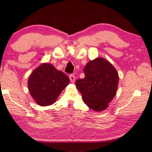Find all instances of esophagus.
Listing matches in <instances>:
<instances>
[{
  "mask_svg": "<svg viewBox=\"0 0 152 152\" xmlns=\"http://www.w3.org/2000/svg\"><path fill=\"white\" fill-rule=\"evenodd\" d=\"M69 78H70V82L72 83H74V81H75V76H74V74H70L69 76Z\"/></svg>",
  "mask_w": 152,
  "mask_h": 152,
  "instance_id": "obj_1",
  "label": "esophagus"
}]
</instances>
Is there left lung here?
I'll return each mask as SVG.
<instances>
[{"label": "left lung", "mask_w": 152, "mask_h": 152, "mask_svg": "<svg viewBox=\"0 0 152 152\" xmlns=\"http://www.w3.org/2000/svg\"><path fill=\"white\" fill-rule=\"evenodd\" d=\"M84 78L76 81L85 104L95 112L108 107L118 89L119 76L112 64L104 58L98 57L86 65Z\"/></svg>", "instance_id": "8db88e82"}]
</instances>
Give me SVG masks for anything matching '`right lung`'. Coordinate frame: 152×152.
<instances>
[{"label": "right lung", "instance_id": "1", "mask_svg": "<svg viewBox=\"0 0 152 152\" xmlns=\"http://www.w3.org/2000/svg\"><path fill=\"white\" fill-rule=\"evenodd\" d=\"M70 80L65 74L48 63L34 69L28 79V91L38 105L46 106L56 101Z\"/></svg>", "mask_w": 152, "mask_h": 152}]
</instances>
